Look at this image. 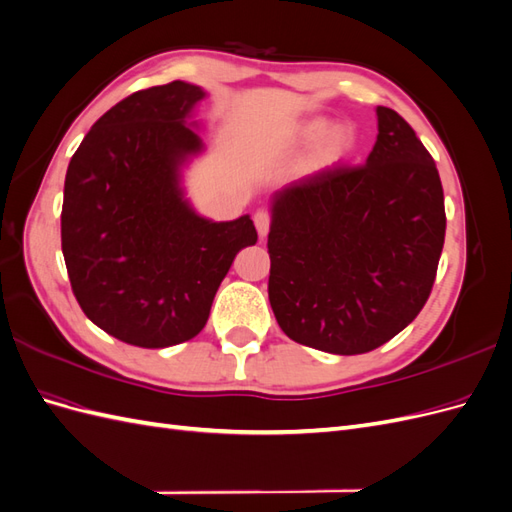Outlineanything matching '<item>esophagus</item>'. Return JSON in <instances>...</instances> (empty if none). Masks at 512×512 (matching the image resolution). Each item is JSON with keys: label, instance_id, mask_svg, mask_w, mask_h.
<instances>
[{"label": "esophagus", "instance_id": "34e87169", "mask_svg": "<svg viewBox=\"0 0 512 512\" xmlns=\"http://www.w3.org/2000/svg\"><path fill=\"white\" fill-rule=\"evenodd\" d=\"M254 224H256V230H258V237H267L269 224H271L269 213L267 211H256L254 213Z\"/></svg>", "mask_w": 512, "mask_h": 512}]
</instances>
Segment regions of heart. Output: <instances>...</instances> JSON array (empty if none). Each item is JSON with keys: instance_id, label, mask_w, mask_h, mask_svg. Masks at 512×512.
<instances>
[{"instance_id": "heart-1", "label": "heart", "mask_w": 512, "mask_h": 512, "mask_svg": "<svg viewBox=\"0 0 512 512\" xmlns=\"http://www.w3.org/2000/svg\"><path fill=\"white\" fill-rule=\"evenodd\" d=\"M280 145L292 153L314 147L303 164V173L322 175L352 158L356 145H359V136L350 123L333 126L327 117H309L290 126L282 134Z\"/></svg>"}]
</instances>
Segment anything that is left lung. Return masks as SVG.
Masks as SVG:
<instances>
[{"instance_id":"1","label":"left lung","mask_w":512,"mask_h":512,"mask_svg":"<svg viewBox=\"0 0 512 512\" xmlns=\"http://www.w3.org/2000/svg\"><path fill=\"white\" fill-rule=\"evenodd\" d=\"M365 164L288 183L271 196L269 301L297 344L363 354L421 312L436 280L446 215L429 151L378 106Z\"/></svg>"}]
</instances>
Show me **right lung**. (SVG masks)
<instances>
[{"mask_svg": "<svg viewBox=\"0 0 512 512\" xmlns=\"http://www.w3.org/2000/svg\"><path fill=\"white\" fill-rule=\"evenodd\" d=\"M198 85L136 91L106 111L70 160L61 252L85 316L121 342L168 348L207 324L232 260L258 241L250 215L213 222L185 190L205 153Z\"/></svg>", "mask_w": 512, "mask_h": 512, "instance_id": "right-lung-1", "label": "right lung"}]
</instances>
